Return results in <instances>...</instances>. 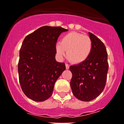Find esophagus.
Instances as JSON below:
<instances>
[{
  "label": "esophagus",
  "instance_id": "1",
  "mask_svg": "<svg viewBox=\"0 0 124 124\" xmlns=\"http://www.w3.org/2000/svg\"><path fill=\"white\" fill-rule=\"evenodd\" d=\"M65 67H66V69H69V68H70V66H69V65L68 64H67V63H66L65 64Z\"/></svg>",
  "mask_w": 124,
  "mask_h": 124
}]
</instances>
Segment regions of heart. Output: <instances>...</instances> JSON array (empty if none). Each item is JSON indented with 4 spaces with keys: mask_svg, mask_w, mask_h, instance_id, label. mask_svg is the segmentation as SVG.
I'll use <instances>...</instances> for the list:
<instances>
[{
    "mask_svg": "<svg viewBox=\"0 0 124 124\" xmlns=\"http://www.w3.org/2000/svg\"><path fill=\"white\" fill-rule=\"evenodd\" d=\"M93 48L91 38L77 32H70L61 39L56 45V50L59 57L65 54L71 63L78 64L84 62L90 56Z\"/></svg>",
    "mask_w": 124,
    "mask_h": 124,
    "instance_id": "obj_1",
    "label": "heart"
}]
</instances>
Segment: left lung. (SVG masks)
<instances>
[{"instance_id": "obj_1", "label": "left lung", "mask_w": 124, "mask_h": 124, "mask_svg": "<svg viewBox=\"0 0 124 124\" xmlns=\"http://www.w3.org/2000/svg\"><path fill=\"white\" fill-rule=\"evenodd\" d=\"M93 48L88 58L82 63L71 65L70 86L74 96L82 101L96 98L105 86L108 70V54L104 43L92 33Z\"/></svg>"}]
</instances>
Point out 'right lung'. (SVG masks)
<instances>
[{
  "mask_svg": "<svg viewBox=\"0 0 124 124\" xmlns=\"http://www.w3.org/2000/svg\"><path fill=\"white\" fill-rule=\"evenodd\" d=\"M68 30L44 26L25 37L19 52L18 73L20 86L28 98L37 102L48 99L65 65L56 61L59 36Z\"/></svg>",
  "mask_w": 124,
  "mask_h": 124,
  "instance_id": "add662e5",
  "label": "right lung"
}]
</instances>
